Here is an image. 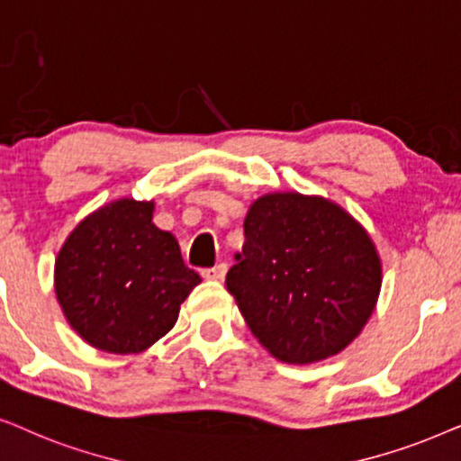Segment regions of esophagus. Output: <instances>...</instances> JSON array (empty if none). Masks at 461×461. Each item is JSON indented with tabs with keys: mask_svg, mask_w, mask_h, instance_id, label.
<instances>
[{
	"mask_svg": "<svg viewBox=\"0 0 461 461\" xmlns=\"http://www.w3.org/2000/svg\"><path fill=\"white\" fill-rule=\"evenodd\" d=\"M225 274H227V263H217L214 267L202 269V276H204L206 280H223Z\"/></svg>",
	"mask_w": 461,
	"mask_h": 461,
	"instance_id": "esophagus-1",
	"label": "esophagus"
}]
</instances>
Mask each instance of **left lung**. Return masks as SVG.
<instances>
[{
	"instance_id": "left-lung-1",
	"label": "left lung",
	"mask_w": 461,
	"mask_h": 461,
	"mask_svg": "<svg viewBox=\"0 0 461 461\" xmlns=\"http://www.w3.org/2000/svg\"><path fill=\"white\" fill-rule=\"evenodd\" d=\"M253 335L282 363L341 352L365 327L382 286L371 238L324 198L269 194L244 219V247L227 272Z\"/></svg>"
}]
</instances>
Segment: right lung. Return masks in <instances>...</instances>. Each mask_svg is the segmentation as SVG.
I'll list each match as a JSON object with an SVG mask.
<instances>
[{"label":"right lung","mask_w":461,"mask_h":461,"mask_svg":"<svg viewBox=\"0 0 461 461\" xmlns=\"http://www.w3.org/2000/svg\"><path fill=\"white\" fill-rule=\"evenodd\" d=\"M153 202L118 200L84 219L60 249L54 286L67 321L90 346L143 352L175 327L202 278L179 242L151 223Z\"/></svg>","instance_id":"obj_1"}]
</instances>
